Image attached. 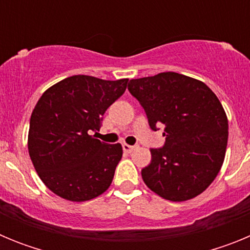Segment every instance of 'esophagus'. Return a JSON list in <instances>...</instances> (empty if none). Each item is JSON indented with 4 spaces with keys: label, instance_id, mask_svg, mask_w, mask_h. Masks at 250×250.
<instances>
[{
    "label": "esophagus",
    "instance_id": "obj_1",
    "mask_svg": "<svg viewBox=\"0 0 250 250\" xmlns=\"http://www.w3.org/2000/svg\"><path fill=\"white\" fill-rule=\"evenodd\" d=\"M136 145H129V144H123V149L125 152H131L132 150L136 149Z\"/></svg>",
    "mask_w": 250,
    "mask_h": 250
}]
</instances>
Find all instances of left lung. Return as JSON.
I'll list each match as a JSON object with an SVG mask.
<instances>
[{
	"label": "left lung",
	"mask_w": 250,
	"mask_h": 250,
	"mask_svg": "<svg viewBox=\"0 0 250 250\" xmlns=\"http://www.w3.org/2000/svg\"><path fill=\"white\" fill-rule=\"evenodd\" d=\"M154 131L164 126L163 147L150 149L141 170L147 188L164 199L184 202L199 195L219 173L228 143V119L204 83L176 72L130 80Z\"/></svg>",
	"instance_id": "1"
}]
</instances>
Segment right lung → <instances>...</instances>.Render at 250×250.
Instances as JSON below:
<instances>
[{
	"mask_svg": "<svg viewBox=\"0 0 250 250\" xmlns=\"http://www.w3.org/2000/svg\"><path fill=\"white\" fill-rule=\"evenodd\" d=\"M116 81L75 75L46 90L30 119L28 152L43 184L71 202L107 190L123 156L120 144L94 139L105 111L125 92Z\"/></svg>",
	"mask_w": 250,
	"mask_h": 250,
	"instance_id": "obj_1",
	"label": "right lung"
}]
</instances>
